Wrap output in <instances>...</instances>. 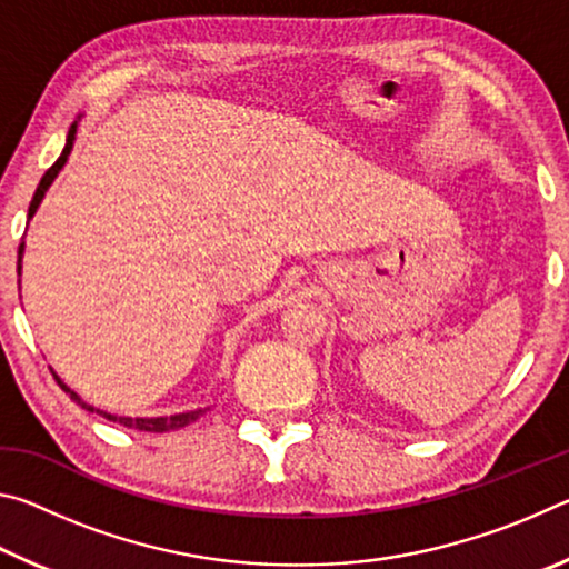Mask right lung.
Instances as JSON below:
<instances>
[{"label": "right lung", "mask_w": 569, "mask_h": 569, "mask_svg": "<svg viewBox=\"0 0 569 569\" xmlns=\"http://www.w3.org/2000/svg\"><path fill=\"white\" fill-rule=\"evenodd\" d=\"M74 134H77V120L70 124V132H67V142H64V150H62V156L57 158V160H54V166L44 172L42 180H40V186H37V190H34V198H32V203H30V220L34 218L37 208H40L42 198H44V192L50 190V186H52V182H54L57 172H60V170L64 168L67 158H70L72 146H74ZM22 253H24V243H19V256H17V273L22 271ZM52 377H54V381L60 383V387H62L67 393H70V399H72L74 403H80V407H82L84 411L100 413V417H104V419H108V421L122 423V427H128V429L156 431V435H162V431H176V429L188 427L190 421H196L198 417H203V411H206V409H198V411H186V413H172V417H134V419H132V417H118V413L102 411V409H98V407H92V403L82 401V399H80V393H74L70 387H67V383H64L60 377H57L54 371H52Z\"/></svg>", "instance_id": "add662e5"}]
</instances>
